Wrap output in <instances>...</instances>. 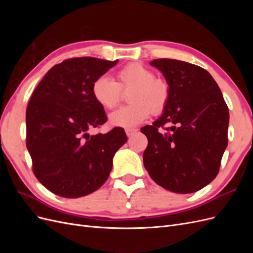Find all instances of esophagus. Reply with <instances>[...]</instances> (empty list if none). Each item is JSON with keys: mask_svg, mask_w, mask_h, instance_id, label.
Returning a JSON list of instances; mask_svg holds the SVG:
<instances>
[{"mask_svg": "<svg viewBox=\"0 0 253 253\" xmlns=\"http://www.w3.org/2000/svg\"><path fill=\"white\" fill-rule=\"evenodd\" d=\"M136 131H137V128H126V134L129 137V136H132Z\"/></svg>", "mask_w": 253, "mask_h": 253, "instance_id": "34e87169", "label": "esophagus"}]
</instances>
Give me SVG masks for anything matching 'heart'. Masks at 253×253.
I'll return each instance as SVG.
<instances>
[{
    "mask_svg": "<svg viewBox=\"0 0 253 253\" xmlns=\"http://www.w3.org/2000/svg\"><path fill=\"white\" fill-rule=\"evenodd\" d=\"M116 82L105 75L91 84V94L98 104L112 110L122 98V91H129L127 99L131 104L114 111L110 124L114 126L133 127L153 115L162 114L170 100V85L165 79L155 77L150 68L140 63H129L116 73Z\"/></svg>",
    "mask_w": 253,
    "mask_h": 253,
    "instance_id": "heart-1",
    "label": "heart"
}]
</instances>
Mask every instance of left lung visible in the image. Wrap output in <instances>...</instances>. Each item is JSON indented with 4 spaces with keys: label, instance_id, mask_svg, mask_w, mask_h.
<instances>
[{
    "label": "left lung",
    "instance_id": "left-lung-1",
    "mask_svg": "<svg viewBox=\"0 0 253 253\" xmlns=\"http://www.w3.org/2000/svg\"><path fill=\"white\" fill-rule=\"evenodd\" d=\"M151 65L164 74L171 95L162 117L140 128L148 138L144 168L167 190L196 192L218 174L228 144V106L203 67L174 59H156Z\"/></svg>",
    "mask_w": 253,
    "mask_h": 253
}]
</instances>
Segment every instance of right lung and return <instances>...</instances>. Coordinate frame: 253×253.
Here are the masks:
<instances>
[{
  "mask_svg": "<svg viewBox=\"0 0 253 253\" xmlns=\"http://www.w3.org/2000/svg\"><path fill=\"white\" fill-rule=\"evenodd\" d=\"M94 57L66 59L38 84L26 109V147L33 172L50 192L85 196L109 178L113 156L127 137L122 127L89 135L108 117L91 94V84L116 65Z\"/></svg>",
  "mask_w": 253,
  "mask_h": 253,
  "instance_id": "right-lung-1",
  "label": "right lung"
}]
</instances>
